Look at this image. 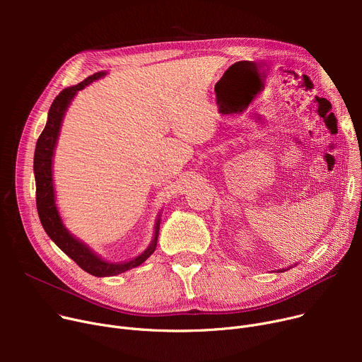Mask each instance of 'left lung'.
I'll return each mask as SVG.
<instances>
[{
	"label": "left lung",
	"mask_w": 362,
	"mask_h": 362,
	"mask_svg": "<svg viewBox=\"0 0 362 362\" xmlns=\"http://www.w3.org/2000/svg\"><path fill=\"white\" fill-rule=\"evenodd\" d=\"M279 272H280V273H281V272H286V270H283V269H281V270H279Z\"/></svg>",
	"instance_id": "1"
}]
</instances>
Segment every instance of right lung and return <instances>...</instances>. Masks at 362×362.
<instances>
[{"label": "right lung", "mask_w": 362, "mask_h": 362, "mask_svg": "<svg viewBox=\"0 0 362 362\" xmlns=\"http://www.w3.org/2000/svg\"><path fill=\"white\" fill-rule=\"evenodd\" d=\"M104 74L105 71L95 73L89 76V78H86L83 82H81L79 85L66 88L57 95V98L49 107L47 124L40 138H37L36 148H35V158H33V173H35V183H36V208H37V214H40V220L44 230L66 255H69L82 270H85L86 273L95 277L117 276L130 269L138 267V265L145 262L151 257V254L156 251L158 232H160V218H158L156 223L154 239H152V242L142 254L132 258L130 261L110 262L95 254L86 243L76 239L66 229V226L62 221L60 213L57 210L54 183H52V157H54L57 139H59V135H60L64 114L71 100L74 98V95L78 93V90L83 89L93 81H98Z\"/></svg>", "instance_id": "right-lung-1"}]
</instances>
